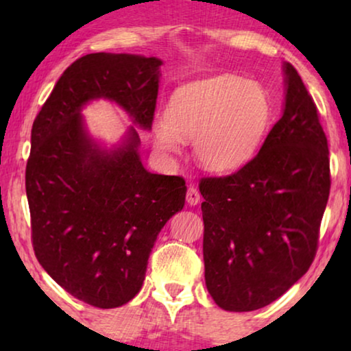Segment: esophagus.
<instances>
[{
  "instance_id": "obj_1",
  "label": "esophagus",
  "mask_w": 351,
  "mask_h": 351,
  "mask_svg": "<svg viewBox=\"0 0 351 351\" xmlns=\"http://www.w3.org/2000/svg\"><path fill=\"white\" fill-rule=\"evenodd\" d=\"M199 199H201V196H199L198 189L193 185H190L189 190H186V203H189L190 206H196L199 203Z\"/></svg>"
}]
</instances>
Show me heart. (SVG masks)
<instances>
[{"label":"heart","mask_w":351,"mask_h":351,"mask_svg":"<svg viewBox=\"0 0 351 351\" xmlns=\"http://www.w3.org/2000/svg\"><path fill=\"white\" fill-rule=\"evenodd\" d=\"M271 117L267 90L237 75L191 81L172 94L167 117L153 124L156 145L182 152L193 138L195 160L209 172L237 171L251 160Z\"/></svg>","instance_id":"heart-1"}]
</instances>
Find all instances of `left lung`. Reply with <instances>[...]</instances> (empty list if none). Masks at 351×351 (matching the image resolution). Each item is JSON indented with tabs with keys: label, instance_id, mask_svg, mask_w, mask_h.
Masks as SVG:
<instances>
[{
	"label": "left lung",
	"instance_id": "left-lung-1",
	"mask_svg": "<svg viewBox=\"0 0 351 351\" xmlns=\"http://www.w3.org/2000/svg\"><path fill=\"white\" fill-rule=\"evenodd\" d=\"M282 114L238 172L201 179L204 280L227 311L267 306L308 270L330 190L328 138L291 64Z\"/></svg>",
	"mask_w": 351,
	"mask_h": 351
}]
</instances>
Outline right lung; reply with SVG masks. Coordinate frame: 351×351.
Returning a JSON list of instances; mask_svg holds the SVG:
<instances>
[{
  "instance_id": "right-lung-1",
  "label": "right lung",
  "mask_w": 351,
  "mask_h": 351,
  "mask_svg": "<svg viewBox=\"0 0 351 351\" xmlns=\"http://www.w3.org/2000/svg\"><path fill=\"white\" fill-rule=\"evenodd\" d=\"M162 60L95 52L64 71L33 123L25 189L35 256L52 280L97 308L134 299L167 220L184 209L179 176L142 165L138 131H152ZM105 98L133 124L110 149L80 110Z\"/></svg>"
}]
</instances>
